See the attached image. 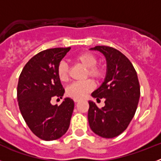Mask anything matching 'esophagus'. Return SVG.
I'll return each instance as SVG.
<instances>
[{
    "mask_svg": "<svg viewBox=\"0 0 161 161\" xmlns=\"http://www.w3.org/2000/svg\"><path fill=\"white\" fill-rule=\"evenodd\" d=\"M73 101L75 102H80V99H76V98H74Z\"/></svg>",
    "mask_w": 161,
    "mask_h": 161,
    "instance_id": "esophagus-1",
    "label": "esophagus"
}]
</instances>
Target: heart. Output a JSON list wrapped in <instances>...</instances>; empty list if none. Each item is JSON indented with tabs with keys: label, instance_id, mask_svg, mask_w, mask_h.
Wrapping results in <instances>:
<instances>
[{
	"label": "heart",
	"instance_id": "b5f03b06",
	"mask_svg": "<svg viewBox=\"0 0 161 161\" xmlns=\"http://www.w3.org/2000/svg\"><path fill=\"white\" fill-rule=\"evenodd\" d=\"M75 63L85 68V77L90 76L96 80H100L105 76L104 68L97 64V59L91 52H81L73 58ZM57 76L63 83H66L69 80V68L66 62L61 61L57 67ZM94 82L91 79H87L80 82L72 83L67 88L66 94L68 97L76 99L85 97L87 93L94 89Z\"/></svg>",
	"mask_w": 161,
	"mask_h": 161
}]
</instances>
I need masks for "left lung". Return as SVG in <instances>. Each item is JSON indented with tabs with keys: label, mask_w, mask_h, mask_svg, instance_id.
<instances>
[{
	"label": "left lung",
	"mask_w": 161,
	"mask_h": 161,
	"mask_svg": "<svg viewBox=\"0 0 161 161\" xmlns=\"http://www.w3.org/2000/svg\"><path fill=\"white\" fill-rule=\"evenodd\" d=\"M102 52L107 61L106 79L92 96L105 98V106L98 108L89 101L88 120L96 135L114 138L123 133L136 114L140 97L137 72L128 58L119 50L108 46L91 48Z\"/></svg>",
	"instance_id": "left-lung-1"
}]
</instances>
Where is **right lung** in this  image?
<instances>
[{"instance_id": "add662e5", "label": "right lung", "mask_w": 161, "mask_h": 161, "mask_svg": "<svg viewBox=\"0 0 161 161\" xmlns=\"http://www.w3.org/2000/svg\"><path fill=\"white\" fill-rule=\"evenodd\" d=\"M70 49L40 52L28 61L19 76L17 97L20 111L31 131L45 141L63 136L70 125L73 100L67 97L60 106L51 104L52 98H62L64 93L57 67Z\"/></svg>"}]
</instances>
